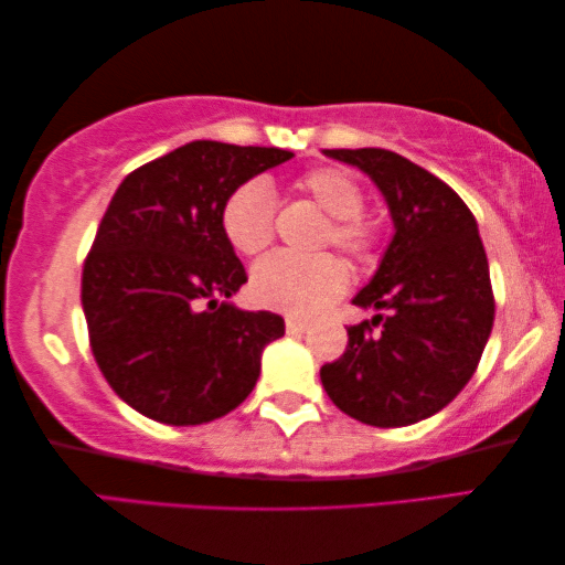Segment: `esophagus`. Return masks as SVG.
<instances>
[{
	"mask_svg": "<svg viewBox=\"0 0 565 565\" xmlns=\"http://www.w3.org/2000/svg\"><path fill=\"white\" fill-rule=\"evenodd\" d=\"M285 328H288L290 335H300V333L308 331V323H306V320H298V318H288V320H285Z\"/></svg>",
	"mask_w": 565,
	"mask_h": 565,
	"instance_id": "obj_1",
	"label": "esophagus"
}]
</instances>
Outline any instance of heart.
<instances>
[{"label": "heart", "instance_id": "1", "mask_svg": "<svg viewBox=\"0 0 565 565\" xmlns=\"http://www.w3.org/2000/svg\"><path fill=\"white\" fill-rule=\"evenodd\" d=\"M300 186L333 216L326 237L343 253L363 257L376 232L363 220V192L351 173L341 169H316L300 179ZM275 189L265 177L242 181L222 204V232L242 255H257L273 242ZM349 273L333 255L273 253L259 259L249 277L253 298L263 308L288 312L295 318L316 316L341 298Z\"/></svg>", "mask_w": 565, "mask_h": 565}]
</instances>
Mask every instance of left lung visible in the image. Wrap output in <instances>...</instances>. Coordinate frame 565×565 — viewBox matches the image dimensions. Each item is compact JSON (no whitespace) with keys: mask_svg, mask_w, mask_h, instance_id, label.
Masks as SVG:
<instances>
[{"mask_svg":"<svg viewBox=\"0 0 565 565\" xmlns=\"http://www.w3.org/2000/svg\"><path fill=\"white\" fill-rule=\"evenodd\" d=\"M384 194L394 237L353 306L345 353L320 369L338 409L371 427H409L462 392L488 343L494 300L472 212L445 181L386 149H326ZM379 327V332L372 328Z\"/></svg>","mask_w":565,"mask_h":565,"instance_id":"obj_1","label":"left lung"}]
</instances>
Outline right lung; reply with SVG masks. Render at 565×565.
<instances>
[{"label":"right lung","instance_id":"obj_1","mask_svg":"<svg viewBox=\"0 0 565 565\" xmlns=\"http://www.w3.org/2000/svg\"><path fill=\"white\" fill-rule=\"evenodd\" d=\"M292 156L192 141L120 181L85 259L83 312L98 369L138 414L192 427L255 388L285 320L230 302L247 275L220 214L232 189Z\"/></svg>","mask_w":565,"mask_h":565}]
</instances>
